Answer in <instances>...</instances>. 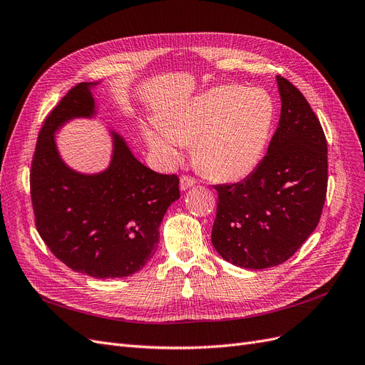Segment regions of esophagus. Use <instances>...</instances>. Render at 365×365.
<instances>
[{
	"instance_id": "34e87169",
	"label": "esophagus",
	"mask_w": 365,
	"mask_h": 365,
	"mask_svg": "<svg viewBox=\"0 0 365 365\" xmlns=\"http://www.w3.org/2000/svg\"><path fill=\"white\" fill-rule=\"evenodd\" d=\"M195 184H196V180L193 178V176L182 175L181 178H180V187H181V190L190 189V187H192V185H195Z\"/></svg>"
}]
</instances>
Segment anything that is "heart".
<instances>
[{
    "label": "heart",
    "instance_id": "b5f03b06",
    "mask_svg": "<svg viewBox=\"0 0 365 365\" xmlns=\"http://www.w3.org/2000/svg\"><path fill=\"white\" fill-rule=\"evenodd\" d=\"M275 106L262 88L224 85L181 108L165 132H148L150 146L175 160L184 143H196L200 168L216 180H240L263 158L274 125Z\"/></svg>",
    "mask_w": 365,
    "mask_h": 365
}]
</instances>
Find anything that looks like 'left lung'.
<instances>
[{"label": "left lung", "instance_id": "left-lung-1", "mask_svg": "<svg viewBox=\"0 0 365 365\" xmlns=\"http://www.w3.org/2000/svg\"><path fill=\"white\" fill-rule=\"evenodd\" d=\"M279 126L268 153L240 182L216 184L212 244L227 262L263 269L288 260L319 222L327 193V141L304 96L277 76Z\"/></svg>", "mask_w": 365, "mask_h": 365}]
</instances>
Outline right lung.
Masks as SVG:
<instances>
[{"label":"right lung","mask_w":365,"mask_h":365,"mask_svg":"<svg viewBox=\"0 0 365 365\" xmlns=\"http://www.w3.org/2000/svg\"><path fill=\"white\" fill-rule=\"evenodd\" d=\"M91 85L73 86L43 120L30 170L35 225L73 271L96 279L128 277L157 251L158 227L180 197V178L146 168L117 134L105 172L82 175L62 163L53 134L73 117L94 114Z\"/></svg>","instance_id":"obj_1"}]
</instances>
